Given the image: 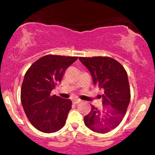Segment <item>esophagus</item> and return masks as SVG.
<instances>
[{
	"mask_svg": "<svg viewBox=\"0 0 155 155\" xmlns=\"http://www.w3.org/2000/svg\"><path fill=\"white\" fill-rule=\"evenodd\" d=\"M82 102V101H81V100H79V99H75V100H73V103L74 104H79V103H81Z\"/></svg>",
	"mask_w": 155,
	"mask_h": 155,
	"instance_id": "obj_1",
	"label": "esophagus"
}]
</instances>
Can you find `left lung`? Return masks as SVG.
Instances as JSON below:
<instances>
[{
	"label": "left lung",
	"mask_w": 155,
	"mask_h": 155,
	"mask_svg": "<svg viewBox=\"0 0 155 155\" xmlns=\"http://www.w3.org/2000/svg\"><path fill=\"white\" fill-rule=\"evenodd\" d=\"M88 69L94 85L104 90L103 107L91 105V110L84 117L87 127L99 134H105L121 122L130 100V89L125 69L109 57L79 58Z\"/></svg>",
	"instance_id": "1"
}]
</instances>
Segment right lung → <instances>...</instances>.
<instances>
[{
	"label": "right lung",
	"instance_id": "1",
	"mask_svg": "<svg viewBox=\"0 0 155 155\" xmlns=\"http://www.w3.org/2000/svg\"><path fill=\"white\" fill-rule=\"evenodd\" d=\"M77 57L48 54L36 61L26 72L21 101L30 122L41 132L50 134L64 126L72 101L51 92Z\"/></svg>",
	"mask_w": 155,
	"mask_h": 155
}]
</instances>
